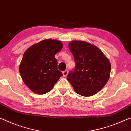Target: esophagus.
<instances>
[{
  "label": "esophagus",
  "instance_id": "34e87169",
  "mask_svg": "<svg viewBox=\"0 0 131 131\" xmlns=\"http://www.w3.org/2000/svg\"><path fill=\"white\" fill-rule=\"evenodd\" d=\"M62 73H63V76L66 77V76L68 75V70H65V71H63V72H62Z\"/></svg>",
  "mask_w": 131,
  "mask_h": 131
}]
</instances>
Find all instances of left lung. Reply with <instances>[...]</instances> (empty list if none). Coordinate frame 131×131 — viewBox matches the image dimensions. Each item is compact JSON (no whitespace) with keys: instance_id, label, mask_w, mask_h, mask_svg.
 <instances>
[{"instance_id":"8db88e82","label":"left lung","mask_w":131,"mask_h":131,"mask_svg":"<svg viewBox=\"0 0 131 131\" xmlns=\"http://www.w3.org/2000/svg\"><path fill=\"white\" fill-rule=\"evenodd\" d=\"M69 48L76 66L67 80L79 94L88 97L96 94L109 79L110 62L100 49L85 41H72Z\"/></svg>"}]
</instances>
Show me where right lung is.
<instances>
[{"mask_svg": "<svg viewBox=\"0 0 131 131\" xmlns=\"http://www.w3.org/2000/svg\"><path fill=\"white\" fill-rule=\"evenodd\" d=\"M62 47L61 41L48 39L32 45L24 52L19 71L25 84L33 92L45 94L63 76L55 58Z\"/></svg>", "mask_w": 131, "mask_h": 131, "instance_id": "1", "label": "right lung"}]
</instances>
